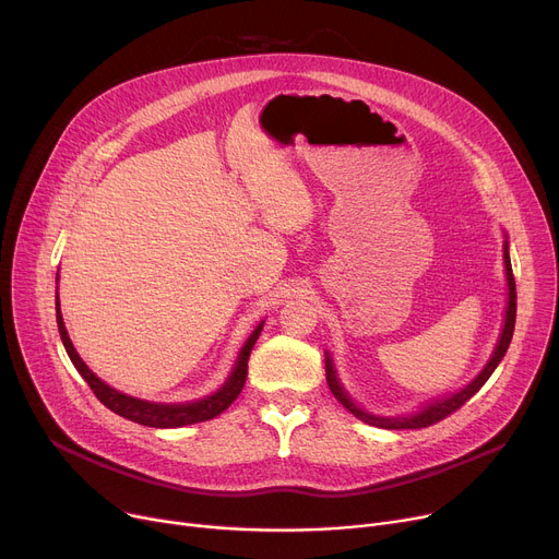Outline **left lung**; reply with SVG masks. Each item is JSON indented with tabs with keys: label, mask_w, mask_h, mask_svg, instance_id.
<instances>
[{
	"label": "left lung",
	"mask_w": 559,
	"mask_h": 559,
	"mask_svg": "<svg viewBox=\"0 0 559 559\" xmlns=\"http://www.w3.org/2000/svg\"><path fill=\"white\" fill-rule=\"evenodd\" d=\"M506 274H508V287H510V295H508V310H506V326H503V333H501V340H498V346L493 350L491 360L487 362V367L480 371V376L474 380L472 385H466L464 390H460L457 394L449 396V399H442V401H435L430 405H426L421 413L413 415V417H403V419H383V417H373V415H367L365 409H360L354 401H350L342 385L337 383L335 378V371H333V362L331 358H326V380H329V388L333 392V396L348 409L350 415H356L360 421L369 424V426H378V428H388V430H401V428H426V426H432L437 421L447 419L449 415H453L455 409H460L468 399H472L485 383L487 378L493 373V369L498 367V362L503 360L506 350L512 342V333H514V321H516V283H514V274H512V262H510V253H508V247H506Z\"/></svg>",
	"instance_id": "obj_1"
}]
</instances>
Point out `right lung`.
<instances>
[{"mask_svg": "<svg viewBox=\"0 0 559 559\" xmlns=\"http://www.w3.org/2000/svg\"><path fill=\"white\" fill-rule=\"evenodd\" d=\"M56 321H58V333H61L63 346L68 350V356L72 360V365L76 367V371L83 376V380L91 385L93 394L108 407L112 409L115 415H120L129 421L142 424V426H152V428H181V426H190V424H199V421H209L217 415H222L224 409L240 396L245 380H247V362H249V354L251 348L262 331V324L251 333V337L247 340V344L240 350V358L235 362V369L230 373V378L226 380V385L215 392L213 396L203 399V401H194V403H174V405H165V403H150V401H140L133 396H127L122 392H117L112 388H108L106 383L85 367V362L79 358L76 348L70 342V335L66 331L63 317H61V308H58L56 301Z\"/></svg>", "mask_w": 559, "mask_h": 559, "instance_id": "add662e5", "label": "right lung"}]
</instances>
